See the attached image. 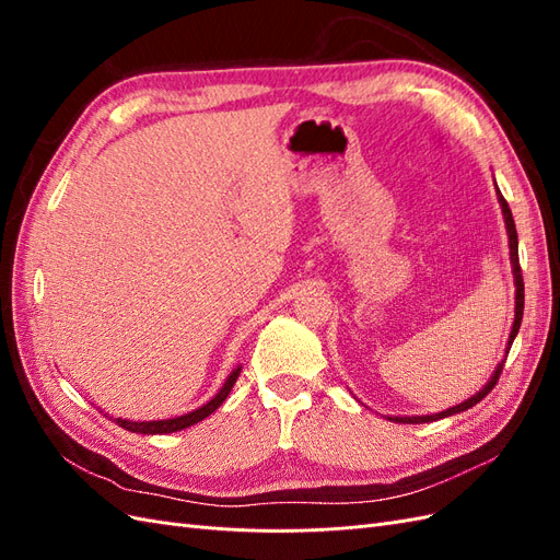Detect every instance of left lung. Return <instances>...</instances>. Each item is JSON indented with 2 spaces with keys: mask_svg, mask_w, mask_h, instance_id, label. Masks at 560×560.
Here are the masks:
<instances>
[{
  "mask_svg": "<svg viewBox=\"0 0 560 560\" xmlns=\"http://www.w3.org/2000/svg\"><path fill=\"white\" fill-rule=\"evenodd\" d=\"M498 200H500L502 212H504L506 233H510V254H512L514 280H516V315H514V327H512V334H510V343H506V352H510V348H512V343H514V338H516V334H518V329H521V319H523V276H521V264H518V235H516V224H514L512 210H510V206H506V200H504V196L500 194V189H498ZM502 366H504V364H500V366L495 369V374L490 376L488 385L481 389V393H477V395H474L471 399H467V401H463V404L453 406V409H446V411H442V413H434V416H409V418L404 416V418H389V420H395V422H406V425H413V422H432V420H439V418H446V416H453V413L467 411V409H471L474 404H479V401L490 393V389H493V387L498 385L500 374H502Z\"/></svg>",
  "mask_w": 560,
  "mask_h": 560,
  "instance_id": "8db88e82",
  "label": "left lung"
}]
</instances>
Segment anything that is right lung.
I'll list each match as a JSON object with an SVG mask.
<instances>
[{
  "label": "right lung",
  "mask_w": 560,
  "mask_h": 560,
  "mask_svg": "<svg viewBox=\"0 0 560 560\" xmlns=\"http://www.w3.org/2000/svg\"><path fill=\"white\" fill-rule=\"evenodd\" d=\"M241 369H235L233 374L226 378L224 387L219 389L217 397H212L206 406H200V409L191 411V413H184L179 418H171V420H142V422H132V420H124V418H114L118 428H124L128 432H140V434H171V432H179L184 428H191L196 422H200L202 418H208L210 413H214L219 406L224 404V399L229 397L233 383L238 381Z\"/></svg>",
  "instance_id": "obj_1"
}]
</instances>
